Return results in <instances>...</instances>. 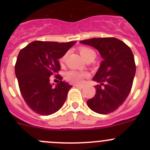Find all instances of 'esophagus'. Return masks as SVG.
<instances>
[{"label":"esophagus","mask_w":150,"mask_h":150,"mask_svg":"<svg viewBox=\"0 0 150 150\" xmlns=\"http://www.w3.org/2000/svg\"><path fill=\"white\" fill-rule=\"evenodd\" d=\"M75 86H76L77 88H80V89L84 88V86H81V85H75Z\"/></svg>","instance_id":"1"}]
</instances>
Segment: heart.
I'll return each instance as SVG.
<instances>
[{"mask_svg": "<svg viewBox=\"0 0 150 150\" xmlns=\"http://www.w3.org/2000/svg\"><path fill=\"white\" fill-rule=\"evenodd\" d=\"M79 51L81 55L82 56L83 58L85 60L90 58V57H93V58L96 57V52L94 51V50H93L91 48H88V47H81V48H79ZM66 56L67 54H65L60 58V62L62 63L65 61ZM88 76V74L86 72L70 70L69 71V72H67L66 79L67 80V81H70V82L74 83L81 84L83 83L85 78H87Z\"/></svg>", "mask_w": 150, "mask_h": 150, "instance_id": "obj_1", "label": "heart"}]
</instances>
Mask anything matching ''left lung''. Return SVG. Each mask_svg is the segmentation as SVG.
<instances>
[{"instance_id": "obj_1", "label": "left lung", "mask_w": 150, "mask_h": 150, "mask_svg": "<svg viewBox=\"0 0 150 150\" xmlns=\"http://www.w3.org/2000/svg\"><path fill=\"white\" fill-rule=\"evenodd\" d=\"M94 47L103 58L93 80L96 94L87 101L89 108L99 114L117 110L127 99L136 73L134 54L129 46L115 38H99L80 41Z\"/></svg>"}]
</instances>
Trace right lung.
Instances as JSON below:
<instances>
[{"mask_svg": "<svg viewBox=\"0 0 150 150\" xmlns=\"http://www.w3.org/2000/svg\"><path fill=\"white\" fill-rule=\"evenodd\" d=\"M75 43L35 40L19 51L15 74L24 100L35 112L49 115L64 104L72 86L57 75L61 67L58 59ZM53 74L60 81L55 88L50 83V76Z\"/></svg>", "mask_w": 150, "mask_h": 150, "instance_id": "obj_1", "label": "right lung"}]
</instances>
